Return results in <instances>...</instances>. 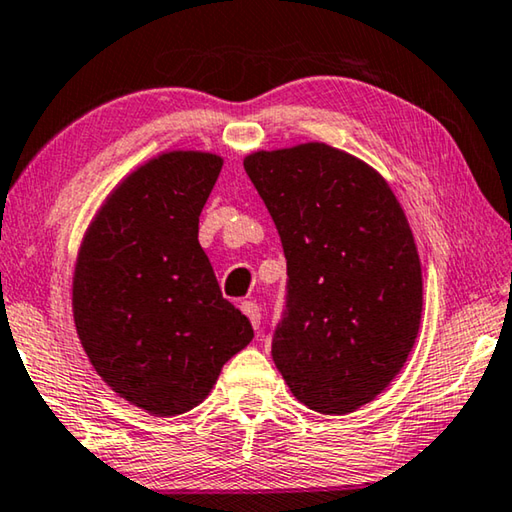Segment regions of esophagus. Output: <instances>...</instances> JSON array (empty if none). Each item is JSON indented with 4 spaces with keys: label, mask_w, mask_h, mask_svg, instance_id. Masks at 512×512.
<instances>
[{
    "label": "esophagus",
    "mask_w": 512,
    "mask_h": 512,
    "mask_svg": "<svg viewBox=\"0 0 512 512\" xmlns=\"http://www.w3.org/2000/svg\"><path fill=\"white\" fill-rule=\"evenodd\" d=\"M241 312L248 316L250 323H253V328L259 330V321H262V310H259V305L255 303V300H243Z\"/></svg>",
    "instance_id": "1"
}]
</instances>
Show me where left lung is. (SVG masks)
Listing matches in <instances>:
<instances>
[{
    "label": "left lung",
    "instance_id": "1",
    "mask_svg": "<svg viewBox=\"0 0 512 512\" xmlns=\"http://www.w3.org/2000/svg\"><path fill=\"white\" fill-rule=\"evenodd\" d=\"M243 168L287 257L275 367L307 408L358 410L403 369L419 332L421 262L401 202L369 164L319 141L253 152Z\"/></svg>",
    "mask_w": 512,
    "mask_h": 512
}]
</instances>
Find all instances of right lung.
<instances>
[{
	"label": "right lung",
	"mask_w": 512,
	"mask_h": 512,
	"mask_svg": "<svg viewBox=\"0 0 512 512\" xmlns=\"http://www.w3.org/2000/svg\"><path fill=\"white\" fill-rule=\"evenodd\" d=\"M223 168L212 152L145 161L104 200L81 241L72 314L113 392L154 417L196 408L253 326L218 289L198 221Z\"/></svg>",
	"instance_id": "obj_1"
}]
</instances>
